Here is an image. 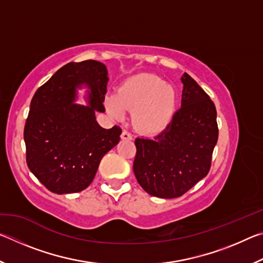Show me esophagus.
<instances>
[{
    "label": "esophagus",
    "instance_id": "esophagus-1",
    "mask_svg": "<svg viewBox=\"0 0 263 263\" xmlns=\"http://www.w3.org/2000/svg\"><path fill=\"white\" fill-rule=\"evenodd\" d=\"M122 139L123 140H132V136H131V133H128L127 131H125L124 130L123 132H122Z\"/></svg>",
    "mask_w": 263,
    "mask_h": 263
}]
</instances>
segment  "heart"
I'll use <instances>...</instances> for the list:
<instances>
[{"label":"heart","instance_id":"1","mask_svg":"<svg viewBox=\"0 0 263 263\" xmlns=\"http://www.w3.org/2000/svg\"><path fill=\"white\" fill-rule=\"evenodd\" d=\"M176 90L154 74L140 73L119 84L116 94L105 97L108 114L122 118L132 110L131 121L136 130L146 135L163 131L172 122L176 106Z\"/></svg>","mask_w":263,"mask_h":263}]
</instances>
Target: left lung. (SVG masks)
Returning a JSON list of instances; mask_svg holds the SVG:
<instances>
[{
    "label": "left lung",
    "mask_w": 263,
    "mask_h": 263,
    "mask_svg": "<svg viewBox=\"0 0 263 263\" xmlns=\"http://www.w3.org/2000/svg\"><path fill=\"white\" fill-rule=\"evenodd\" d=\"M181 108L164 130L154 137L137 138L133 172L146 193L175 198L208 175L218 140L217 111L198 83L186 73Z\"/></svg>",
    "instance_id": "8db88e82"
}]
</instances>
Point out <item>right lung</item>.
<instances>
[{
	"instance_id": "1",
	"label": "right lung",
	"mask_w": 263,
	"mask_h": 263,
	"mask_svg": "<svg viewBox=\"0 0 263 263\" xmlns=\"http://www.w3.org/2000/svg\"><path fill=\"white\" fill-rule=\"evenodd\" d=\"M108 70L96 60L69 62L34 92L24 127L26 163L54 194L80 193L94 180L102 158L121 139L122 128H103ZM89 88L88 106L73 103L76 88Z\"/></svg>"
}]
</instances>
